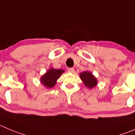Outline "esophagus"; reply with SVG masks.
<instances>
[{"label": "esophagus", "instance_id": "34e87169", "mask_svg": "<svg viewBox=\"0 0 135 135\" xmlns=\"http://www.w3.org/2000/svg\"><path fill=\"white\" fill-rule=\"evenodd\" d=\"M68 71L69 73H74V69L72 68H68Z\"/></svg>", "mask_w": 135, "mask_h": 135}]
</instances>
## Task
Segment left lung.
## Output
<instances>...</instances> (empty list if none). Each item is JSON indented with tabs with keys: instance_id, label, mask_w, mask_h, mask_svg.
Returning a JSON list of instances; mask_svg holds the SVG:
<instances>
[{
	"instance_id": "8db88e82",
	"label": "left lung",
	"mask_w": 135,
	"mask_h": 135,
	"mask_svg": "<svg viewBox=\"0 0 135 135\" xmlns=\"http://www.w3.org/2000/svg\"><path fill=\"white\" fill-rule=\"evenodd\" d=\"M79 77L86 88L91 89L97 86L98 81L94 75L89 71H85L79 74Z\"/></svg>"
}]
</instances>
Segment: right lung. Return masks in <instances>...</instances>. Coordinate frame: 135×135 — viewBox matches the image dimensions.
<instances>
[{
  "label": "right lung",
  "instance_id": "right-lung-1",
  "mask_svg": "<svg viewBox=\"0 0 135 135\" xmlns=\"http://www.w3.org/2000/svg\"><path fill=\"white\" fill-rule=\"evenodd\" d=\"M65 72L62 69H54L50 68L40 78V83L46 89H50L57 83V79L60 78L61 74Z\"/></svg>",
  "mask_w": 135,
  "mask_h": 135
}]
</instances>
